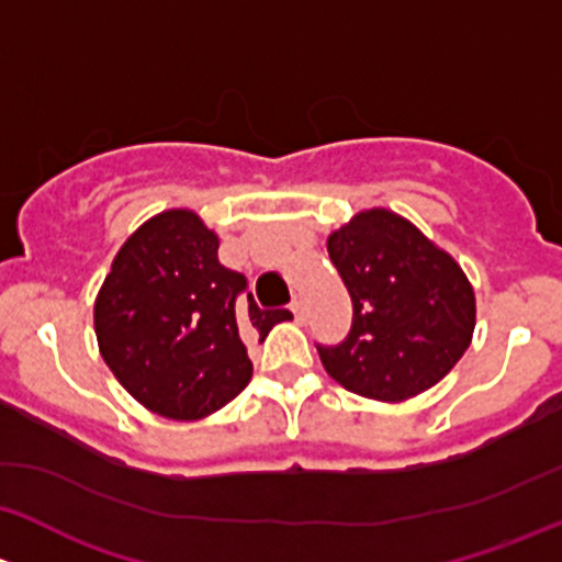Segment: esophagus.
<instances>
[{
	"mask_svg": "<svg viewBox=\"0 0 562 562\" xmlns=\"http://www.w3.org/2000/svg\"><path fill=\"white\" fill-rule=\"evenodd\" d=\"M303 305H305L303 294H294V297H292V303H289V308H292V314L297 316V319H303Z\"/></svg>",
	"mask_w": 562,
	"mask_h": 562,
	"instance_id": "1",
	"label": "esophagus"
}]
</instances>
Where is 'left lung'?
Masks as SVG:
<instances>
[{
    "label": "left lung",
    "instance_id": "8db88e82",
    "mask_svg": "<svg viewBox=\"0 0 562 562\" xmlns=\"http://www.w3.org/2000/svg\"><path fill=\"white\" fill-rule=\"evenodd\" d=\"M327 251L351 294L344 344L319 346L344 390L401 403L436 386L471 346L476 294L449 251L401 213L360 211L329 233Z\"/></svg>",
    "mask_w": 562,
    "mask_h": 562
}]
</instances>
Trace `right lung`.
<instances>
[{
	"label": "right lung",
	"mask_w": 562,
	"mask_h": 562,
	"mask_svg": "<svg viewBox=\"0 0 562 562\" xmlns=\"http://www.w3.org/2000/svg\"><path fill=\"white\" fill-rule=\"evenodd\" d=\"M246 279L218 262V235L189 207L143 222L94 300V333L119 384L154 414L205 419L251 381L248 340L289 311H262Z\"/></svg>",
	"instance_id": "obj_1"
}]
</instances>
